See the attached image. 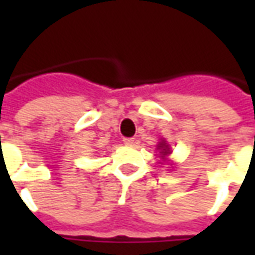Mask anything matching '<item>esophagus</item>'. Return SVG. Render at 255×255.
<instances>
[{"instance_id":"esophagus-1","label":"esophagus","mask_w":255,"mask_h":255,"mask_svg":"<svg viewBox=\"0 0 255 255\" xmlns=\"http://www.w3.org/2000/svg\"><path fill=\"white\" fill-rule=\"evenodd\" d=\"M124 143L127 146H132L135 143V138H124Z\"/></svg>"}]
</instances>
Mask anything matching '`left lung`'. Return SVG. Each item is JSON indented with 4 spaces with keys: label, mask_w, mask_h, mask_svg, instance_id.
I'll list each match as a JSON object with an SVG mask.
<instances>
[{
    "label": "left lung",
    "mask_w": 255,
    "mask_h": 255,
    "mask_svg": "<svg viewBox=\"0 0 255 255\" xmlns=\"http://www.w3.org/2000/svg\"><path fill=\"white\" fill-rule=\"evenodd\" d=\"M158 149L161 150V154H162V157L169 153V147H168V144H166L165 142H161V143L158 144Z\"/></svg>",
    "instance_id": "8db88e82"
}]
</instances>
